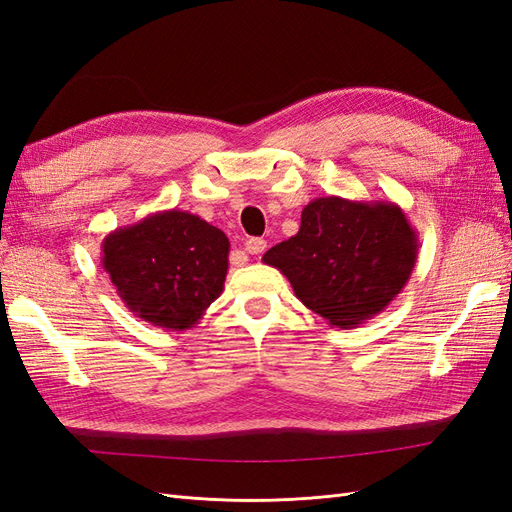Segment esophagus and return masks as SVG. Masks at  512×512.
<instances>
[{
	"label": "esophagus",
	"instance_id": "esophagus-1",
	"mask_svg": "<svg viewBox=\"0 0 512 512\" xmlns=\"http://www.w3.org/2000/svg\"><path fill=\"white\" fill-rule=\"evenodd\" d=\"M265 247H267V241H265V239L252 237V239L245 241L243 252H247V254H260V252H265Z\"/></svg>",
	"mask_w": 512,
	"mask_h": 512
}]
</instances>
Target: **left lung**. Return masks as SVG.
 Returning a JSON list of instances; mask_svg holds the SVG:
<instances>
[{
    "instance_id": "1",
    "label": "left lung",
    "mask_w": 512,
    "mask_h": 512,
    "mask_svg": "<svg viewBox=\"0 0 512 512\" xmlns=\"http://www.w3.org/2000/svg\"><path fill=\"white\" fill-rule=\"evenodd\" d=\"M418 260V235L389 198H314L301 228L262 256L290 282L297 299L337 329L384 312L404 290Z\"/></svg>"
}]
</instances>
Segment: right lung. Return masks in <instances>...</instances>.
<instances>
[{"label": "right lung", "instance_id": "obj_1", "mask_svg": "<svg viewBox=\"0 0 512 512\" xmlns=\"http://www.w3.org/2000/svg\"><path fill=\"white\" fill-rule=\"evenodd\" d=\"M230 241L181 209L147 215L102 239V269L134 316L162 331H188L224 292Z\"/></svg>", "mask_w": 512, "mask_h": 512}]
</instances>
